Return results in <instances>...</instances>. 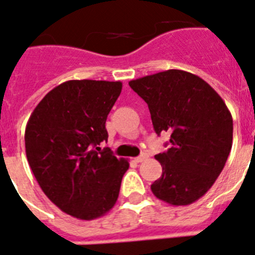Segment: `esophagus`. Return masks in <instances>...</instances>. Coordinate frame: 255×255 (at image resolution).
I'll return each instance as SVG.
<instances>
[{
	"instance_id": "esophagus-1",
	"label": "esophagus",
	"mask_w": 255,
	"mask_h": 255,
	"mask_svg": "<svg viewBox=\"0 0 255 255\" xmlns=\"http://www.w3.org/2000/svg\"><path fill=\"white\" fill-rule=\"evenodd\" d=\"M148 154L146 153H143L141 154V155H139V156H136V158H135V162L136 163H141V162H144V160L145 159H148Z\"/></svg>"
}]
</instances>
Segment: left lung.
<instances>
[{
  "mask_svg": "<svg viewBox=\"0 0 255 255\" xmlns=\"http://www.w3.org/2000/svg\"><path fill=\"white\" fill-rule=\"evenodd\" d=\"M129 86L148 104L156 134H170V148L155 155L163 172L151 192L173 206L193 204L211 188L230 154L228 106L207 82L181 69L132 79Z\"/></svg>",
  "mask_w": 255,
  "mask_h": 255,
  "instance_id": "1",
  "label": "left lung"
}]
</instances>
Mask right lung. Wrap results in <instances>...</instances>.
Here are the masks:
<instances>
[{
	"label": "right lung",
	"instance_id": "right-lung-1",
	"mask_svg": "<svg viewBox=\"0 0 255 255\" xmlns=\"http://www.w3.org/2000/svg\"><path fill=\"white\" fill-rule=\"evenodd\" d=\"M121 88L120 81H67L44 96L26 124L32 173L46 197L73 218H101L118 201L129 162L97 145L107 141L105 124Z\"/></svg>",
	"mask_w": 255,
	"mask_h": 255
}]
</instances>
